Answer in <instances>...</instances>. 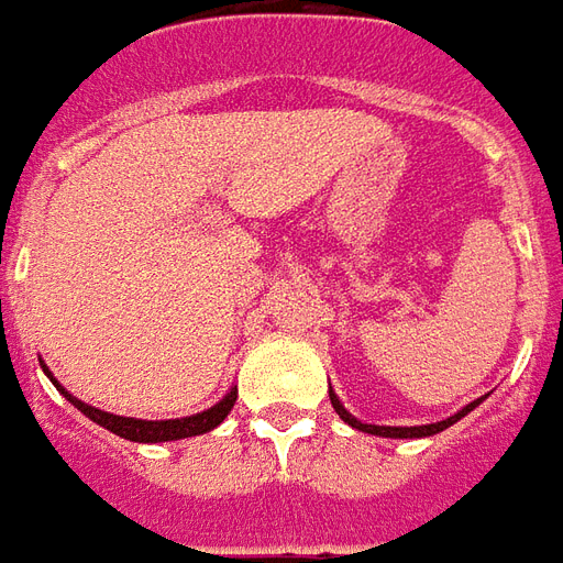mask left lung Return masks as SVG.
<instances>
[{"label":"left lung","mask_w":563,"mask_h":563,"mask_svg":"<svg viewBox=\"0 0 563 563\" xmlns=\"http://www.w3.org/2000/svg\"><path fill=\"white\" fill-rule=\"evenodd\" d=\"M483 399H486V396H483ZM483 399L471 401V405H465V408H462V411H459V413H453V417H446V420H441V422H429V426H372V422H360L354 417V413L344 411V405H342V401H339V396H335V393H332V389H330L332 408H335V413H339V417H342V420L347 422V426H354V429H360V432L380 434V438H429V434L444 432V429H450L453 422L462 420L465 413L474 411V408H477V405Z\"/></svg>","instance_id":"left-lung-1"}]
</instances>
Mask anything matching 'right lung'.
I'll list each match as a JSON object with an SVG mask.
<instances>
[{"label":"right lung","mask_w":563,"mask_h":563,"mask_svg":"<svg viewBox=\"0 0 563 563\" xmlns=\"http://www.w3.org/2000/svg\"><path fill=\"white\" fill-rule=\"evenodd\" d=\"M41 368H44V375L51 377L53 384H56V389L63 393L65 399L71 401L77 411L86 413V417L92 422H98V426H104L108 432L119 434V438H125V441H137V444H162V441H179V438H195V434L212 432V429L231 413L233 405H236V389H231V393H228L219 405H212L209 411L191 413V417H179V420H134V417H117V413L98 411L92 405L74 399L71 393L51 375V368L44 366V360H41Z\"/></svg>","instance_id":"right-lung-1"}]
</instances>
